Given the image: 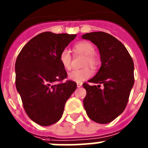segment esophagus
I'll use <instances>...</instances> for the list:
<instances>
[{
  "label": "esophagus",
  "instance_id": "esophagus-1",
  "mask_svg": "<svg viewBox=\"0 0 148 148\" xmlns=\"http://www.w3.org/2000/svg\"><path fill=\"white\" fill-rule=\"evenodd\" d=\"M82 83H79V82H77V88H80V87H82Z\"/></svg>",
  "mask_w": 148,
  "mask_h": 148
}]
</instances>
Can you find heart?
<instances>
[{"label": "heart", "instance_id": "1", "mask_svg": "<svg viewBox=\"0 0 148 148\" xmlns=\"http://www.w3.org/2000/svg\"><path fill=\"white\" fill-rule=\"evenodd\" d=\"M74 50L77 53L85 55L84 60V66H90L93 69H96L99 63L98 58L94 55L95 48L89 41H82L76 43L74 45ZM60 63L65 69L69 70L71 67V55L67 49L61 51L59 56ZM93 75V71L88 67L81 69H74L69 73V79L76 82H82L88 79Z\"/></svg>", "mask_w": 148, "mask_h": 148}]
</instances>
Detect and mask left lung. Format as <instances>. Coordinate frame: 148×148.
I'll return each instance as SVG.
<instances>
[{
	"instance_id": "8db88e82",
	"label": "left lung",
	"mask_w": 148,
	"mask_h": 148,
	"mask_svg": "<svg viewBox=\"0 0 148 148\" xmlns=\"http://www.w3.org/2000/svg\"><path fill=\"white\" fill-rule=\"evenodd\" d=\"M97 46L101 66L88 82L99 84L91 86L84 83L87 92L83 100L87 114L92 121L108 123L125 110L134 83V61L126 48L107 33L92 32L82 36ZM104 89L100 88V84Z\"/></svg>"
}]
</instances>
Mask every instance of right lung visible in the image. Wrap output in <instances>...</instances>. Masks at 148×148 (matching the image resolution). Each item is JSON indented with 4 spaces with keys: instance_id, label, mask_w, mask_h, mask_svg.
Segmentation results:
<instances>
[{
    "instance_id": "right-lung-1",
    "label": "right lung",
    "mask_w": 148,
    "mask_h": 148,
    "mask_svg": "<svg viewBox=\"0 0 148 148\" xmlns=\"http://www.w3.org/2000/svg\"><path fill=\"white\" fill-rule=\"evenodd\" d=\"M76 34L44 32L23 47L15 63V84L25 112L37 124L47 126L61 118L66 101L77 88L66 80L59 60L63 49Z\"/></svg>"
}]
</instances>
